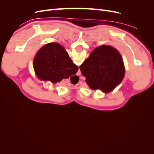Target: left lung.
Returning <instances> with one entry per match:
<instances>
[{"instance_id": "obj_1", "label": "left lung", "mask_w": 154, "mask_h": 154, "mask_svg": "<svg viewBox=\"0 0 154 154\" xmlns=\"http://www.w3.org/2000/svg\"><path fill=\"white\" fill-rule=\"evenodd\" d=\"M80 71L92 90L108 93L122 82L125 68L122 55L110 45L99 46L81 65Z\"/></svg>"}]
</instances>
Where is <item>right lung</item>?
Here are the masks:
<instances>
[{
	"mask_svg": "<svg viewBox=\"0 0 154 154\" xmlns=\"http://www.w3.org/2000/svg\"><path fill=\"white\" fill-rule=\"evenodd\" d=\"M33 68L40 80L53 83L75 74L78 70L66 49L57 42L47 44L39 49L33 60Z\"/></svg>",
	"mask_w": 154,
	"mask_h": 154,
	"instance_id": "add662e5",
	"label": "right lung"
}]
</instances>
